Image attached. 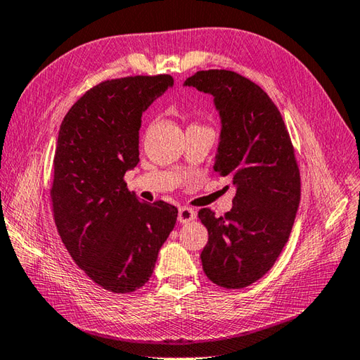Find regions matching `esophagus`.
<instances>
[{"label": "esophagus", "mask_w": 360, "mask_h": 360, "mask_svg": "<svg viewBox=\"0 0 360 360\" xmlns=\"http://www.w3.org/2000/svg\"><path fill=\"white\" fill-rule=\"evenodd\" d=\"M196 218V212L193 209L190 207H179V214H178V220L181 223H188V221H193Z\"/></svg>", "instance_id": "esophagus-1"}]
</instances>
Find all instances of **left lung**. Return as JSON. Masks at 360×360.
<instances>
[{
  "label": "left lung",
  "instance_id": "left-lung-1",
  "mask_svg": "<svg viewBox=\"0 0 360 360\" xmlns=\"http://www.w3.org/2000/svg\"><path fill=\"white\" fill-rule=\"evenodd\" d=\"M184 86L214 96L221 123L214 172L236 187L224 217L198 212L209 232L202 270L217 285L243 288L271 269L290 237L301 196L293 146L276 105L246 77L206 70Z\"/></svg>",
  "mask_w": 360,
  "mask_h": 360
}]
</instances>
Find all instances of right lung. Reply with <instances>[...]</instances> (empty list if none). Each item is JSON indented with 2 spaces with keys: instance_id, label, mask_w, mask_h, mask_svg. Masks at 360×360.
I'll return each instance as SVG.
<instances>
[{
  "instance_id": "right-lung-1",
  "label": "right lung",
  "mask_w": 360,
  "mask_h": 360,
  "mask_svg": "<svg viewBox=\"0 0 360 360\" xmlns=\"http://www.w3.org/2000/svg\"><path fill=\"white\" fill-rule=\"evenodd\" d=\"M173 86L170 75L129 76L98 84L60 124L51 187L54 221L70 256L114 293L151 278L178 209L129 192L126 172L139 164L142 114Z\"/></svg>"
}]
</instances>
